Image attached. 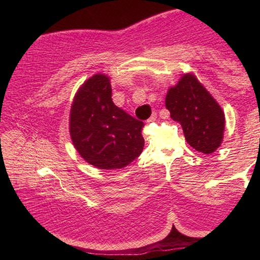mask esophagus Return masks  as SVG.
Listing matches in <instances>:
<instances>
[{"label": "esophagus", "mask_w": 260, "mask_h": 260, "mask_svg": "<svg viewBox=\"0 0 260 260\" xmlns=\"http://www.w3.org/2000/svg\"><path fill=\"white\" fill-rule=\"evenodd\" d=\"M156 118H157V113H156V112H153V113H152V116H151L150 118H149V119H148L147 121H148V122L155 121V120H156Z\"/></svg>", "instance_id": "esophagus-1"}]
</instances>
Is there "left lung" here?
<instances>
[{"label":"left lung","mask_w":260,"mask_h":260,"mask_svg":"<svg viewBox=\"0 0 260 260\" xmlns=\"http://www.w3.org/2000/svg\"><path fill=\"white\" fill-rule=\"evenodd\" d=\"M165 105L171 118L181 124L190 147L208 155L220 147L225 129V114L192 74H184L177 86L170 88Z\"/></svg>","instance_id":"obj_1"}]
</instances>
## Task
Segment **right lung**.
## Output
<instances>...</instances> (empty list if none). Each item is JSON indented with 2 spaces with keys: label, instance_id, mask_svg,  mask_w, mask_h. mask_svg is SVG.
<instances>
[{
  "label": "right lung",
  "instance_id": "obj_1",
  "mask_svg": "<svg viewBox=\"0 0 260 260\" xmlns=\"http://www.w3.org/2000/svg\"><path fill=\"white\" fill-rule=\"evenodd\" d=\"M110 80L95 74L74 96L70 134L80 156L101 170L121 169L138 158L144 147L143 121L112 102Z\"/></svg>",
  "mask_w": 260,
  "mask_h": 260
}]
</instances>
